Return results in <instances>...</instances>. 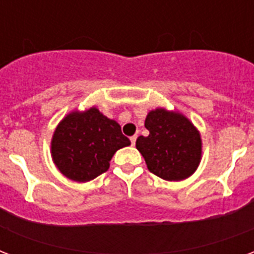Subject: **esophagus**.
Here are the masks:
<instances>
[{"instance_id": "obj_1", "label": "esophagus", "mask_w": 254, "mask_h": 254, "mask_svg": "<svg viewBox=\"0 0 254 254\" xmlns=\"http://www.w3.org/2000/svg\"><path fill=\"white\" fill-rule=\"evenodd\" d=\"M135 141H137V135H131V137H130V142H131V145H133V146H134V145H135Z\"/></svg>"}]
</instances>
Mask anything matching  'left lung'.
<instances>
[{
	"mask_svg": "<svg viewBox=\"0 0 254 254\" xmlns=\"http://www.w3.org/2000/svg\"><path fill=\"white\" fill-rule=\"evenodd\" d=\"M145 127L135 147L149 171L165 181H183L195 173L201 159L200 133L186 116L157 108L147 113Z\"/></svg>",
	"mask_w": 254,
	"mask_h": 254,
	"instance_id": "1",
	"label": "left lung"
}]
</instances>
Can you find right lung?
Wrapping results in <instances>:
<instances>
[{"label": "right lung", "mask_w": 254, "mask_h": 254, "mask_svg": "<svg viewBox=\"0 0 254 254\" xmlns=\"http://www.w3.org/2000/svg\"><path fill=\"white\" fill-rule=\"evenodd\" d=\"M129 145L119 124L92 107L62 120L51 139V155L64 177L88 182L105 173L116 151Z\"/></svg>", "instance_id": "1"}]
</instances>
